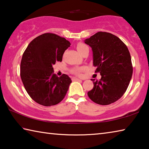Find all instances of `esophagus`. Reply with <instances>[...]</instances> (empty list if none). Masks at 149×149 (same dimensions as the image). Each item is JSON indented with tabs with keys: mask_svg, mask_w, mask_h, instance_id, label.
Listing matches in <instances>:
<instances>
[{
	"mask_svg": "<svg viewBox=\"0 0 149 149\" xmlns=\"http://www.w3.org/2000/svg\"><path fill=\"white\" fill-rule=\"evenodd\" d=\"M72 81H77V80H79V79H78V78L75 77H73L72 78Z\"/></svg>",
	"mask_w": 149,
	"mask_h": 149,
	"instance_id": "esophagus-1",
	"label": "esophagus"
}]
</instances>
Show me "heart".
I'll return each instance as SVG.
<instances>
[{
  "label": "heart",
  "instance_id": "b5f03b06",
  "mask_svg": "<svg viewBox=\"0 0 149 149\" xmlns=\"http://www.w3.org/2000/svg\"><path fill=\"white\" fill-rule=\"evenodd\" d=\"M88 48V47L86 45H85L84 43H83V42H78V43L76 45V49L77 50V51L79 52V53L81 54L83 53V52L84 51V50ZM85 68H75L73 69L72 70V72L75 74V75H79L81 74V73L84 70H85Z\"/></svg>",
  "mask_w": 149,
  "mask_h": 149
}]
</instances>
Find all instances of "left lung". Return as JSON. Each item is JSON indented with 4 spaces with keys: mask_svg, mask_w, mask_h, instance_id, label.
I'll use <instances>...</instances> for the list:
<instances>
[{
    "mask_svg": "<svg viewBox=\"0 0 149 149\" xmlns=\"http://www.w3.org/2000/svg\"><path fill=\"white\" fill-rule=\"evenodd\" d=\"M85 43L93 50L95 72L101 75L100 80L91 79L94 87L87 93L90 99L100 105L117 101L124 94L132 79L133 66L126 45L116 35L99 31Z\"/></svg>",
    "mask_w": 149,
    "mask_h": 149,
    "instance_id": "1",
    "label": "left lung"
}]
</instances>
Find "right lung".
<instances>
[{
  "label": "right lung",
  "mask_w": 149,
  "mask_h": 149,
  "mask_svg": "<svg viewBox=\"0 0 149 149\" xmlns=\"http://www.w3.org/2000/svg\"><path fill=\"white\" fill-rule=\"evenodd\" d=\"M70 42L54 33L42 34L28 45L22 56L20 76L27 93L38 104H58L66 95L72 80L68 75L54 74L52 65L61 62Z\"/></svg>",
  "instance_id": "right-lung-1"
}]
</instances>
